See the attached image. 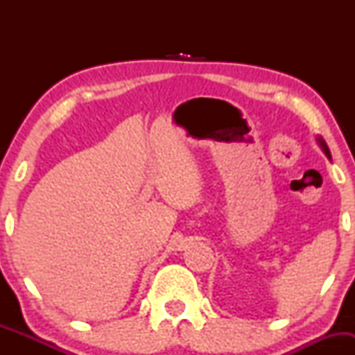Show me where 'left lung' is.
<instances>
[{"label":"left lung","instance_id":"obj_1","mask_svg":"<svg viewBox=\"0 0 355 355\" xmlns=\"http://www.w3.org/2000/svg\"><path fill=\"white\" fill-rule=\"evenodd\" d=\"M315 140H317V144H319V146L322 148V152L325 153V157L331 158V152H329V146H327V144H325V141H324V138H322V137H317Z\"/></svg>","mask_w":355,"mask_h":355}]
</instances>
